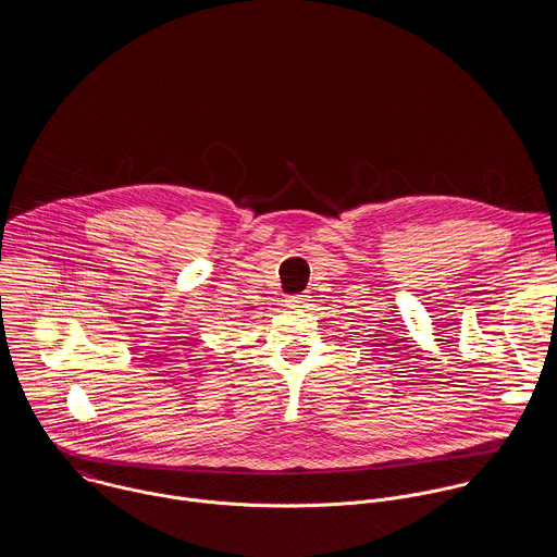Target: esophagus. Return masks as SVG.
<instances>
[{"label": "esophagus", "instance_id": "1", "mask_svg": "<svg viewBox=\"0 0 557 557\" xmlns=\"http://www.w3.org/2000/svg\"><path fill=\"white\" fill-rule=\"evenodd\" d=\"M309 298L311 296H307V294H298V296H289L285 302H287V307H305V305H309Z\"/></svg>", "mask_w": 557, "mask_h": 557}]
</instances>
